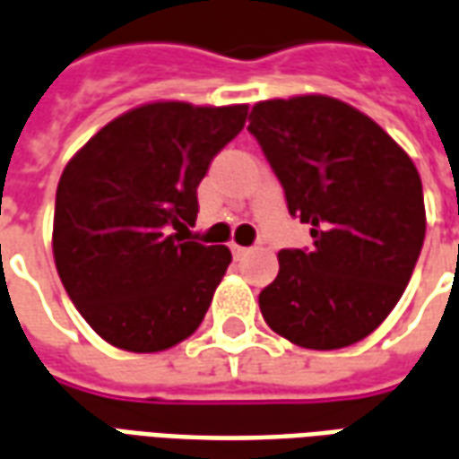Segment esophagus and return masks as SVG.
Masks as SVG:
<instances>
[{"label":"esophagus","instance_id":"1","mask_svg":"<svg viewBox=\"0 0 459 459\" xmlns=\"http://www.w3.org/2000/svg\"><path fill=\"white\" fill-rule=\"evenodd\" d=\"M230 250H233V255L236 258H246L250 253V248H246V246H238V243H230Z\"/></svg>","mask_w":459,"mask_h":459}]
</instances>
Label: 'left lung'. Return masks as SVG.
Wrapping results in <instances>:
<instances>
[{
    "mask_svg": "<svg viewBox=\"0 0 459 459\" xmlns=\"http://www.w3.org/2000/svg\"><path fill=\"white\" fill-rule=\"evenodd\" d=\"M248 120L290 213L312 226V250L278 253L260 312L302 349L356 344L413 275L425 238L420 174L384 127L329 95L260 100Z\"/></svg>",
    "mask_w": 459,
    "mask_h": 459,
    "instance_id": "1",
    "label": "left lung"
}]
</instances>
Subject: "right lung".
<instances>
[{"label": "right lung", "instance_id": "add662e5", "mask_svg": "<svg viewBox=\"0 0 459 459\" xmlns=\"http://www.w3.org/2000/svg\"><path fill=\"white\" fill-rule=\"evenodd\" d=\"M246 115L248 105L144 103L108 122L65 164L56 270L108 344L154 354L199 329L230 250L171 230L196 221V186Z\"/></svg>", "mask_w": 459, "mask_h": 459}]
</instances>
